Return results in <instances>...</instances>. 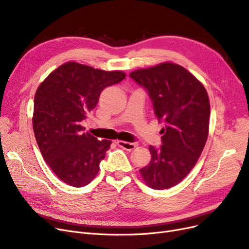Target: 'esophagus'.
<instances>
[{
	"instance_id": "obj_1",
	"label": "esophagus",
	"mask_w": 249,
	"mask_h": 249,
	"mask_svg": "<svg viewBox=\"0 0 249 249\" xmlns=\"http://www.w3.org/2000/svg\"><path fill=\"white\" fill-rule=\"evenodd\" d=\"M116 144L118 145L119 147H122L127 151H131L136 147V144L132 143V142H126V141H123V140H118L116 141Z\"/></svg>"
}]
</instances>
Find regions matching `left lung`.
Listing matches in <instances>:
<instances>
[{"instance_id":"1","label":"left lung","mask_w":249,"mask_h":249,"mask_svg":"<svg viewBox=\"0 0 249 249\" xmlns=\"http://www.w3.org/2000/svg\"><path fill=\"white\" fill-rule=\"evenodd\" d=\"M130 76L148 90L154 113L165 123L162 145L149 146L151 160L140 169L144 182L166 190L186 177L198 161L209 134L210 103L203 83L185 68L165 62Z\"/></svg>"}]
</instances>
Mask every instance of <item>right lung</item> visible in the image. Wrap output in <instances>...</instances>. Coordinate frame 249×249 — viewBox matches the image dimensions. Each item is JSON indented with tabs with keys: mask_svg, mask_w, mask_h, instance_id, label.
Instances as JSON below:
<instances>
[{
	"mask_svg": "<svg viewBox=\"0 0 249 249\" xmlns=\"http://www.w3.org/2000/svg\"><path fill=\"white\" fill-rule=\"evenodd\" d=\"M124 78L123 71L67 62L38 87L32 118L34 134L43 159L65 183L81 187L97 176L111 141L85 133L81 122L97 106L102 90Z\"/></svg>",
	"mask_w": 249,
	"mask_h": 249,
	"instance_id": "add662e5",
	"label": "right lung"
}]
</instances>
